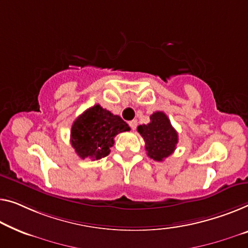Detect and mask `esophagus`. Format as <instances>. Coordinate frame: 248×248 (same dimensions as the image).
<instances>
[{"mask_svg":"<svg viewBox=\"0 0 248 248\" xmlns=\"http://www.w3.org/2000/svg\"><path fill=\"white\" fill-rule=\"evenodd\" d=\"M129 125H130L132 130H136L137 125H138V123H137V120H131L130 123H129Z\"/></svg>","mask_w":248,"mask_h":248,"instance_id":"34e87169","label":"esophagus"}]
</instances>
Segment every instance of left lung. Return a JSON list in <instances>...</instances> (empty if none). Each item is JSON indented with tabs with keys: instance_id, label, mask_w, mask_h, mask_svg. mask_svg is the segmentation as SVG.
Returning a JSON list of instances; mask_svg holds the SVG:
<instances>
[{
	"instance_id": "left-lung-1",
	"label": "left lung",
	"mask_w": 248,
	"mask_h": 248,
	"mask_svg": "<svg viewBox=\"0 0 248 248\" xmlns=\"http://www.w3.org/2000/svg\"><path fill=\"white\" fill-rule=\"evenodd\" d=\"M137 130L145 140L147 155L151 159L162 161L175 151L178 134L162 111L151 114L150 123L138 125Z\"/></svg>"
}]
</instances>
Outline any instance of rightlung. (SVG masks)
<instances>
[{
    "label": "right lung",
    "mask_w": 248,
    "mask_h": 248,
    "mask_svg": "<svg viewBox=\"0 0 248 248\" xmlns=\"http://www.w3.org/2000/svg\"><path fill=\"white\" fill-rule=\"evenodd\" d=\"M130 127L119 116L95 105L75 120L71 128V145L81 159L99 160L108 156L114 137Z\"/></svg>",
    "instance_id": "1"
}]
</instances>
